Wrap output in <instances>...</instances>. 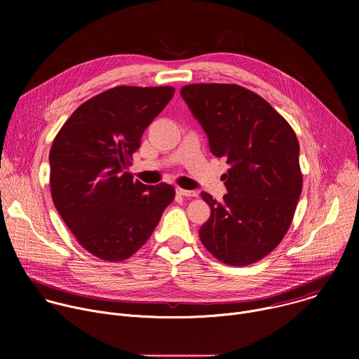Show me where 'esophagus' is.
<instances>
[{
  "instance_id": "34e87169",
  "label": "esophagus",
  "mask_w": 359,
  "mask_h": 359,
  "mask_svg": "<svg viewBox=\"0 0 359 359\" xmlns=\"http://www.w3.org/2000/svg\"><path fill=\"white\" fill-rule=\"evenodd\" d=\"M176 193H177L179 196H183V197H196V196H197V191H194V190H186V189H180V187L176 189Z\"/></svg>"
}]
</instances>
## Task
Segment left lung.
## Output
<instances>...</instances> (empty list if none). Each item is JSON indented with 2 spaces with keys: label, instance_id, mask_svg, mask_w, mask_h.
<instances>
[{
  "label": "left lung",
  "instance_id": "left-lung-1",
  "mask_svg": "<svg viewBox=\"0 0 359 359\" xmlns=\"http://www.w3.org/2000/svg\"><path fill=\"white\" fill-rule=\"evenodd\" d=\"M180 93L213 155L231 166L223 203L201 193L212 215L200 240L224 264H252L281 243L297 209L302 173L295 132L266 99L240 85L191 83Z\"/></svg>",
  "mask_w": 359,
  "mask_h": 359
}]
</instances>
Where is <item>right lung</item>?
<instances>
[{"label": "right lung", "mask_w": 359, "mask_h": 359, "mask_svg": "<svg viewBox=\"0 0 359 359\" xmlns=\"http://www.w3.org/2000/svg\"><path fill=\"white\" fill-rule=\"evenodd\" d=\"M173 95L172 86L111 88L83 102L50 146L55 209L76 241L100 260L129 259L175 198L173 186H146L126 170L143 132Z\"/></svg>", "instance_id": "add662e5"}]
</instances>
